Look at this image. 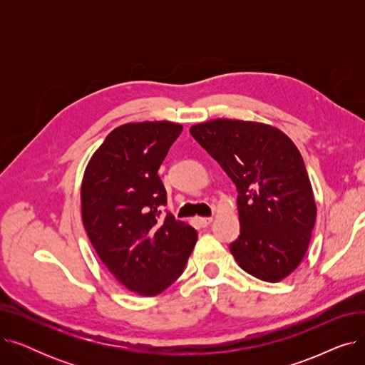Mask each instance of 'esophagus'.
<instances>
[{
	"label": "esophagus",
	"mask_w": 365,
	"mask_h": 365,
	"mask_svg": "<svg viewBox=\"0 0 365 365\" xmlns=\"http://www.w3.org/2000/svg\"><path fill=\"white\" fill-rule=\"evenodd\" d=\"M212 222H213V217H198V223H200L202 227H207Z\"/></svg>",
	"instance_id": "34e87169"
}]
</instances>
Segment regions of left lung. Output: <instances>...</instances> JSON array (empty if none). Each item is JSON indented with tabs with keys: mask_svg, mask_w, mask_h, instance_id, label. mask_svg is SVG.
Masks as SVG:
<instances>
[{
	"mask_svg": "<svg viewBox=\"0 0 365 365\" xmlns=\"http://www.w3.org/2000/svg\"><path fill=\"white\" fill-rule=\"evenodd\" d=\"M237 186L241 234L229 248L241 269L278 282L303 260L317 219L299 149L277 127L217 118L189 128Z\"/></svg>",
	"mask_w": 365,
	"mask_h": 365,
	"instance_id": "left-lung-1",
	"label": "left lung"
}]
</instances>
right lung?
<instances>
[{"instance_id":"add662e5","label":"right lung","mask_w":365,"mask_h":365,"mask_svg":"<svg viewBox=\"0 0 365 365\" xmlns=\"http://www.w3.org/2000/svg\"><path fill=\"white\" fill-rule=\"evenodd\" d=\"M182 125L128 123L113 128L90 158L81 183L86 232L109 272L125 289L157 296L183 272L195 229L171 213L158 176Z\"/></svg>"}]
</instances>
